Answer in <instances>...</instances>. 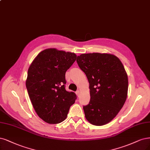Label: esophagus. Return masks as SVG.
I'll list each match as a JSON object with an SVG mask.
<instances>
[{"instance_id": "34e87169", "label": "esophagus", "mask_w": 150, "mask_h": 150, "mask_svg": "<svg viewBox=\"0 0 150 150\" xmlns=\"http://www.w3.org/2000/svg\"><path fill=\"white\" fill-rule=\"evenodd\" d=\"M76 93L77 96H78V97L80 96V91H79V90H77V91L76 92Z\"/></svg>"}]
</instances>
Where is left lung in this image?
<instances>
[{"label": "left lung", "mask_w": 150, "mask_h": 150, "mask_svg": "<svg viewBox=\"0 0 150 150\" xmlns=\"http://www.w3.org/2000/svg\"><path fill=\"white\" fill-rule=\"evenodd\" d=\"M76 61L89 83L91 100L83 106L86 118L92 125H105L118 114L127 99L128 81L124 67L110 54H82Z\"/></svg>", "instance_id": "8db88e82"}]
</instances>
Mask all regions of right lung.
<instances>
[{
  "instance_id": "1",
  "label": "right lung",
  "mask_w": 150,
  "mask_h": 150,
  "mask_svg": "<svg viewBox=\"0 0 150 150\" xmlns=\"http://www.w3.org/2000/svg\"><path fill=\"white\" fill-rule=\"evenodd\" d=\"M76 55L70 52L46 49L40 52L28 70L26 87L35 112L51 124L64 121L77 96L65 89L66 71Z\"/></svg>"
}]
</instances>
